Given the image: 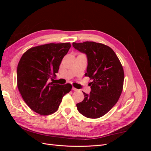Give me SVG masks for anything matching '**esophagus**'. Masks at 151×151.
Here are the masks:
<instances>
[{
  "label": "esophagus",
  "mask_w": 151,
  "mask_h": 151,
  "mask_svg": "<svg viewBox=\"0 0 151 151\" xmlns=\"http://www.w3.org/2000/svg\"><path fill=\"white\" fill-rule=\"evenodd\" d=\"M72 90H74V91H78L79 89H77L75 88L74 87H72Z\"/></svg>",
  "instance_id": "1"
}]
</instances>
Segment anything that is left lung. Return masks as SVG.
Segmentation results:
<instances>
[{"mask_svg": "<svg viewBox=\"0 0 151 151\" xmlns=\"http://www.w3.org/2000/svg\"><path fill=\"white\" fill-rule=\"evenodd\" d=\"M72 45L86 54L88 64L85 76L93 81L89 94L84 93V100L76 104L77 109L87 118H100L120 98L124 81L123 67L115 53L107 45L94 42H74Z\"/></svg>", "mask_w": 151, "mask_h": 151, "instance_id": "left-lung-1", "label": "left lung"}]
</instances>
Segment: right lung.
<instances>
[{
    "instance_id": "1",
    "label": "right lung",
    "mask_w": 151,
    "mask_h": 151,
    "mask_svg": "<svg viewBox=\"0 0 151 151\" xmlns=\"http://www.w3.org/2000/svg\"><path fill=\"white\" fill-rule=\"evenodd\" d=\"M70 43H48L32 47L22 55L17 68V84L22 98L35 112L49 115L57 111L70 84L50 82L58 72Z\"/></svg>"
}]
</instances>
